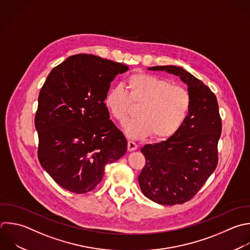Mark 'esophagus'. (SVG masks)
<instances>
[{
	"label": "esophagus",
	"mask_w": 250,
	"mask_h": 250,
	"mask_svg": "<svg viewBox=\"0 0 250 250\" xmlns=\"http://www.w3.org/2000/svg\"><path fill=\"white\" fill-rule=\"evenodd\" d=\"M137 148H138L137 144H135L134 142H131V141L128 142V150H129V151H134V150H136Z\"/></svg>",
	"instance_id": "34e87169"
}]
</instances>
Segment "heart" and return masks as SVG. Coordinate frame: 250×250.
I'll use <instances>...</instances> for the list:
<instances>
[{
	"label": "heart",
	"instance_id": "heart-1",
	"mask_svg": "<svg viewBox=\"0 0 250 250\" xmlns=\"http://www.w3.org/2000/svg\"><path fill=\"white\" fill-rule=\"evenodd\" d=\"M125 90L114 87L108 91L104 105L119 122L130 116L132 104L141 105L138 120L124 125L126 135L142 139L150 135L155 141L172 137L185 123L190 110L189 93L183 87L171 85L165 79L151 74L130 76Z\"/></svg>",
	"mask_w": 250,
	"mask_h": 250
}]
</instances>
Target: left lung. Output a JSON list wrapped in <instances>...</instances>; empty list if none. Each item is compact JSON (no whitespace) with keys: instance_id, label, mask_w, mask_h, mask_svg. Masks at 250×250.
<instances>
[{"instance_id":"8db88e82","label":"left lung","mask_w":250,"mask_h":250,"mask_svg":"<svg viewBox=\"0 0 250 250\" xmlns=\"http://www.w3.org/2000/svg\"><path fill=\"white\" fill-rule=\"evenodd\" d=\"M176 75L188 86L191 106L183 126L166 141L146 145V166L138 177L143 193L162 205L189 200L214 172L222 123L215 95L182 67H148Z\"/></svg>"}]
</instances>
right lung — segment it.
I'll use <instances>...</instances> for the list:
<instances>
[{
    "instance_id": "obj_1",
    "label": "right lung",
    "mask_w": 250,
    "mask_h": 250,
    "mask_svg": "<svg viewBox=\"0 0 250 250\" xmlns=\"http://www.w3.org/2000/svg\"><path fill=\"white\" fill-rule=\"evenodd\" d=\"M128 66L94 55L71 56L48 75L38 98V158L63 188L85 193L102 181L106 164L127 151V140L109 120L104 99Z\"/></svg>"
}]
</instances>
